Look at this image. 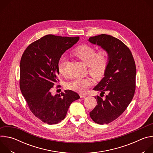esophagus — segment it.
I'll return each instance as SVG.
<instances>
[{
  "label": "esophagus",
  "mask_w": 153,
  "mask_h": 153,
  "mask_svg": "<svg viewBox=\"0 0 153 153\" xmlns=\"http://www.w3.org/2000/svg\"><path fill=\"white\" fill-rule=\"evenodd\" d=\"M80 98H85V97H86V96L84 95V94H80Z\"/></svg>",
  "instance_id": "esophagus-1"
}]
</instances>
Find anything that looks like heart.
Masks as SVG:
<instances>
[{
  "label": "heart",
  "instance_id": "1",
  "mask_svg": "<svg viewBox=\"0 0 153 153\" xmlns=\"http://www.w3.org/2000/svg\"><path fill=\"white\" fill-rule=\"evenodd\" d=\"M75 56L88 65V71L96 79L102 78L106 70L110 59L109 52L106 49H102L96 52L94 47L89 45H82L77 47L73 51ZM68 59L67 56H62L57 64L59 73L62 76L68 75ZM93 82L90 77H76L69 82L67 86L70 90L79 93H85Z\"/></svg>",
  "mask_w": 153,
  "mask_h": 153
}]
</instances>
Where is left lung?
<instances>
[{"instance_id":"left-lung-1","label":"left lung","mask_w":153,"mask_h":153,"mask_svg":"<svg viewBox=\"0 0 153 153\" xmlns=\"http://www.w3.org/2000/svg\"><path fill=\"white\" fill-rule=\"evenodd\" d=\"M88 40L106 49L110 59L105 77L94 87L100 93L95 96L97 105L90 113L92 120L100 125L107 124L118 118L131 102L136 90V67L131 51L119 39L100 34ZM106 94L105 99L102 97Z\"/></svg>"}]
</instances>
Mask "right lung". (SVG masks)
<instances>
[{
    "instance_id": "right-lung-1",
    "label": "right lung",
    "mask_w": 153,
    "mask_h": 153,
    "mask_svg": "<svg viewBox=\"0 0 153 153\" xmlns=\"http://www.w3.org/2000/svg\"><path fill=\"white\" fill-rule=\"evenodd\" d=\"M79 39L78 36L46 35L31 43L22 56L20 91L30 111L44 123L60 122L71 103L80 98L77 93L68 90L55 96L51 93L55 83L59 82L57 64L60 57Z\"/></svg>"
}]
</instances>
